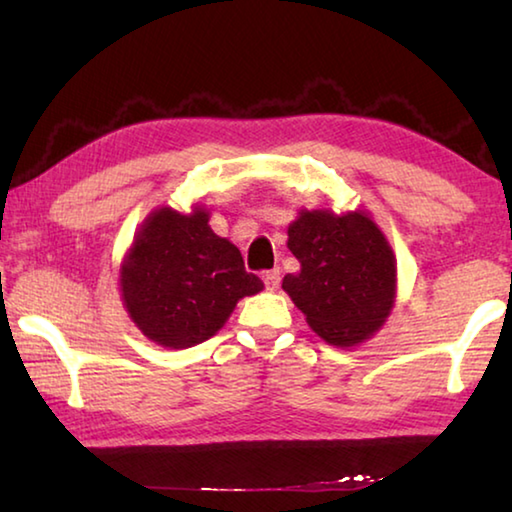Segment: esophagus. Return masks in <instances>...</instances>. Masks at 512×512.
Masks as SVG:
<instances>
[{"mask_svg":"<svg viewBox=\"0 0 512 512\" xmlns=\"http://www.w3.org/2000/svg\"><path fill=\"white\" fill-rule=\"evenodd\" d=\"M280 273H282L280 268H273V271H266L264 284H266L268 291H277V289H280V280H282Z\"/></svg>","mask_w":512,"mask_h":512,"instance_id":"obj_1","label":"esophagus"}]
</instances>
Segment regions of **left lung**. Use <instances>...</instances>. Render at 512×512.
Wrapping results in <instances>:
<instances>
[{"label": "left lung", "instance_id": "8db88e82", "mask_svg": "<svg viewBox=\"0 0 512 512\" xmlns=\"http://www.w3.org/2000/svg\"><path fill=\"white\" fill-rule=\"evenodd\" d=\"M287 235L300 271L282 289L320 339L354 348L379 332L395 307L397 259L372 216L300 210Z\"/></svg>", "mask_w": 512, "mask_h": 512}]
</instances>
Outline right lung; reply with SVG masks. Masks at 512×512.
Segmentation results:
<instances>
[{
    "label": "right lung",
    "instance_id": "add662e5",
    "mask_svg": "<svg viewBox=\"0 0 512 512\" xmlns=\"http://www.w3.org/2000/svg\"><path fill=\"white\" fill-rule=\"evenodd\" d=\"M264 289L246 273L232 241L214 235L210 212L158 207L146 216L124 262L119 291L124 309L146 339L185 350L219 332L237 302Z\"/></svg>",
    "mask_w": 512,
    "mask_h": 512
}]
</instances>
